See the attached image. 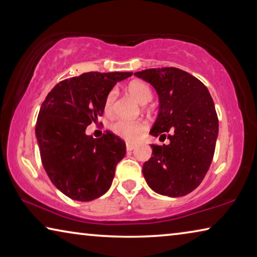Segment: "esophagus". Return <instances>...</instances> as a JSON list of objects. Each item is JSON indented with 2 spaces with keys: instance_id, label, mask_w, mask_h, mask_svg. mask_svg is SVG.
I'll use <instances>...</instances> for the list:
<instances>
[{
  "instance_id": "esophagus-1",
  "label": "esophagus",
  "mask_w": 257,
  "mask_h": 257,
  "mask_svg": "<svg viewBox=\"0 0 257 257\" xmlns=\"http://www.w3.org/2000/svg\"><path fill=\"white\" fill-rule=\"evenodd\" d=\"M125 147H127V151H133V150H135L136 145L132 144V143H127V144H125Z\"/></svg>"
}]
</instances>
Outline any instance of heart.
Returning <instances> with one entry per match:
<instances>
[{
  "label": "heart",
  "mask_w": 257,
  "mask_h": 257,
  "mask_svg": "<svg viewBox=\"0 0 257 257\" xmlns=\"http://www.w3.org/2000/svg\"><path fill=\"white\" fill-rule=\"evenodd\" d=\"M129 94L136 99L138 103L146 104L150 102L153 96L151 87L144 81L134 80L127 87ZM116 98V89L112 88L106 94L104 99V110L106 113H111L113 104ZM110 130L120 138H123L128 142H134L145 134L147 130V123L144 120H124L118 119L110 124Z\"/></svg>",
  "instance_id": "1"
}]
</instances>
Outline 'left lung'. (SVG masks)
<instances>
[{"label":"left lung","instance_id":"obj_1","mask_svg":"<svg viewBox=\"0 0 257 257\" xmlns=\"http://www.w3.org/2000/svg\"><path fill=\"white\" fill-rule=\"evenodd\" d=\"M135 76L154 87L160 112L151 135L170 139L153 145L143 175L161 195L180 197L197 188L208 171L215 151L219 119L206 86L178 68H155Z\"/></svg>","mask_w":257,"mask_h":257}]
</instances>
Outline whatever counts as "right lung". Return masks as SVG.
I'll return each instance as SVG.
<instances>
[{"instance_id": "1", "label": "right lung", "mask_w": 257, "mask_h": 257, "mask_svg": "<svg viewBox=\"0 0 257 257\" xmlns=\"http://www.w3.org/2000/svg\"><path fill=\"white\" fill-rule=\"evenodd\" d=\"M132 72H86L56 84L37 116L36 133L43 167L56 188L75 201L105 194L125 143L111 132L101 138L85 134L103 115L104 99L116 81Z\"/></svg>"}]
</instances>
